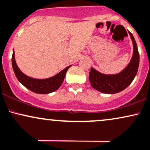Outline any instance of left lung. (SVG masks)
Instances as JSON below:
<instances>
[{
    "label": "left lung",
    "instance_id": "obj_1",
    "mask_svg": "<svg viewBox=\"0 0 150 150\" xmlns=\"http://www.w3.org/2000/svg\"><path fill=\"white\" fill-rule=\"evenodd\" d=\"M129 34L132 42L133 53L128 64L120 72L114 74L101 73L91 67L89 81L94 89L103 93H117L125 89L132 82L138 71L139 55L133 35L129 32Z\"/></svg>",
    "mask_w": 150,
    "mask_h": 150
}]
</instances>
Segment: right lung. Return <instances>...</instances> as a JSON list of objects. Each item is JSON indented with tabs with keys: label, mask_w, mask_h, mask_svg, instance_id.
<instances>
[{
	"label": "right lung",
	"mask_w": 150,
	"mask_h": 150,
	"mask_svg": "<svg viewBox=\"0 0 150 150\" xmlns=\"http://www.w3.org/2000/svg\"><path fill=\"white\" fill-rule=\"evenodd\" d=\"M12 66H13L16 78L25 87H26L27 88L34 93L39 94H48L55 91L61 86L64 79L67 70L70 67H71V65L66 67L58 74H57L56 75L53 76L50 78L44 79L31 78V77L25 75L18 68L16 62L15 52L14 50H13V56H12Z\"/></svg>",
	"instance_id": "obj_1"
}]
</instances>
